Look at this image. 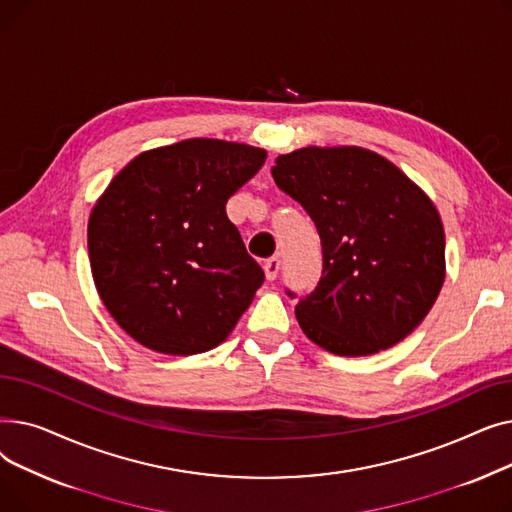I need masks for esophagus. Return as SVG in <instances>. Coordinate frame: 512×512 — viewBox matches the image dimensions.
I'll use <instances>...</instances> for the list:
<instances>
[{"mask_svg": "<svg viewBox=\"0 0 512 512\" xmlns=\"http://www.w3.org/2000/svg\"><path fill=\"white\" fill-rule=\"evenodd\" d=\"M263 272H265V278H267V280H276V276H278V272H280V259H278V257L267 259V261L263 263Z\"/></svg>", "mask_w": 512, "mask_h": 512, "instance_id": "obj_1", "label": "esophagus"}]
</instances>
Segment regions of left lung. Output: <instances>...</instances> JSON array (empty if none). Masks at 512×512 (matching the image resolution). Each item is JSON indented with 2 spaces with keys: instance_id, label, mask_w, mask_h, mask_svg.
Instances as JSON below:
<instances>
[{
  "instance_id": "1",
  "label": "left lung",
  "mask_w": 512,
  "mask_h": 512,
  "mask_svg": "<svg viewBox=\"0 0 512 512\" xmlns=\"http://www.w3.org/2000/svg\"><path fill=\"white\" fill-rule=\"evenodd\" d=\"M272 176L311 215L324 249L319 284L294 307L307 338L340 357L405 340L446 278L432 199L392 161L355 145L278 155Z\"/></svg>"
}]
</instances>
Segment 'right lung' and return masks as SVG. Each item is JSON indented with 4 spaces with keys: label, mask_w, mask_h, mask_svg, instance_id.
Here are the masks:
<instances>
[{
    "label": "right lung",
    "mask_w": 512,
    "mask_h": 512,
    "mask_svg": "<svg viewBox=\"0 0 512 512\" xmlns=\"http://www.w3.org/2000/svg\"><path fill=\"white\" fill-rule=\"evenodd\" d=\"M265 149L186 139L143 151L97 199L87 228L99 297L155 353L188 357L228 338L263 284L226 203Z\"/></svg>",
    "instance_id": "1"
}]
</instances>
